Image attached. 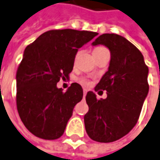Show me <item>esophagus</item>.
<instances>
[{
  "mask_svg": "<svg viewBox=\"0 0 160 160\" xmlns=\"http://www.w3.org/2000/svg\"><path fill=\"white\" fill-rule=\"evenodd\" d=\"M87 92H88V90H87V89H84V90H83V95H84V96H86Z\"/></svg>",
  "mask_w": 160,
  "mask_h": 160,
  "instance_id": "1",
  "label": "esophagus"
}]
</instances>
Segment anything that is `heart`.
Returning a JSON list of instances; mask_svg holds the SVG:
<instances>
[{
	"mask_svg": "<svg viewBox=\"0 0 160 160\" xmlns=\"http://www.w3.org/2000/svg\"><path fill=\"white\" fill-rule=\"evenodd\" d=\"M104 48H102V47H100V48H96L94 49V51H97V50H100V49H103ZM80 82L82 83V84H84V85H88L89 84V81L87 80H80Z\"/></svg>",
	"mask_w": 160,
	"mask_h": 160,
	"instance_id": "b5f03b06",
	"label": "heart"
}]
</instances>
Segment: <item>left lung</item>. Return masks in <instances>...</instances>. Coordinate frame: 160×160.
<instances>
[{"label":"left lung","instance_id":"left-lung-1","mask_svg":"<svg viewBox=\"0 0 160 160\" xmlns=\"http://www.w3.org/2000/svg\"><path fill=\"white\" fill-rule=\"evenodd\" d=\"M92 45L105 46L111 60L94 88L99 92L107 91V98L98 100L93 92L86 95L89 112L84 115L85 129L92 140L109 143L127 135L138 123L149 89L148 68L142 53L122 36L103 34Z\"/></svg>","mask_w":160,"mask_h":160}]
</instances>
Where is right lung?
<instances>
[{
    "label": "right lung",
    "instance_id": "right-lung-1",
    "mask_svg": "<svg viewBox=\"0 0 160 160\" xmlns=\"http://www.w3.org/2000/svg\"><path fill=\"white\" fill-rule=\"evenodd\" d=\"M97 35L74 29L50 30L24 49L16 73V104L24 126L37 138L54 140L63 135L83 90L74 82L63 92L57 83L68 78L79 48Z\"/></svg>",
    "mask_w": 160,
    "mask_h": 160
}]
</instances>
